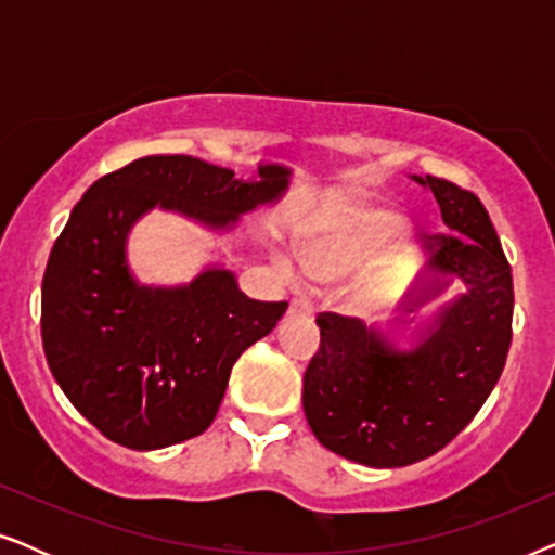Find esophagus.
I'll list each match as a JSON object with an SVG mask.
<instances>
[{
    "label": "esophagus",
    "instance_id": "esophagus-1",
    "mask_svg": "<svg viewBox=\"0 0 555 555\" xmlns=\"http://www.w3.org/2000/svg\"><path fill=\"white\" fill-rule=\"evenodd\" d=\"M291 313H300V315H310L313 313V302H310V298H293L291 300Z\"/></svg>",
    "mask_w": 555,
    "mask_h": 555
}]
</instances>
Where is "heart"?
Listing matches in <instances>:
<instances>
[{
    "instance_id": "obj_1",
    "label": "heart",
    "mask_w": 555,
    "mask_h": 555,
    "mask_svg": "<svg viewBox=\"0 0 555 555\" xmlns=\"http://www.w3.org/2000/svg\"><path fill=\"white\" fill-rule=\"evenodd\" d=\"M399 227H401V217L397 211L371 209L366 215L356 219L348 230L310 242L306 247V264L313 275H321V278L340 275V272H348L351 268H356V264H359L371 249L382 245L386 237H391ZM278 264L287 280L300 278L298 264H295L291 257H278ZM409 268H412V249L409 247L393 249V253L386 255L384 260L376 264L374 272H371L369 291L371 293L397 291V287L404 283V278L409 275Z\"/></svg>"
}]
</instances>
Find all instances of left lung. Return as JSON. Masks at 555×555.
I'll return each mask as SVG.
<instances>
[{
  "mask_svg": "<svg viewBox=\"0 0 555 555\" xmlns=\"http://www.w3.org/2000/svg\"><path fill=\"white\" fill-rule=\"evenodd\" d=\"M414 181L431 189L450 230L427 234L431 270L462 278L467 293L439 310L409 353L391 351L356 318L318 313L321 348L302 376L318 442L366 467L414 465L450 444L495 389L513 340V275L488 209L447 179ZM416 306L422 298L406 313Z\"/></svg>",
  "mask_w": 555,
  "mask_h": 555,
  "instance_id": "1",
  "label": "left lung"
}]
</instances>
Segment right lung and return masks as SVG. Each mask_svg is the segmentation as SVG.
<instances>
[{"label": "right lung", "mask_w": 555, "mask_h": 555, "mask_svg": "<svg viewBox=\"0 0 555 555\" xmlns=\"http://www.w3.org/2000/svg\"><path fill=\"white\" fill-rule=\"evenodd\" d=\"M287 169L260 181L194 156H143L105 173L75 204L42 278V346L70 404L128 450L199 437L215 422L234 361L275 328L287 302L253 300L230 270L184 287H143L126 264V234L162 207L230 227L278 199Z\"/></svg>", "instance_id": "obj_1"}]
</instances>
